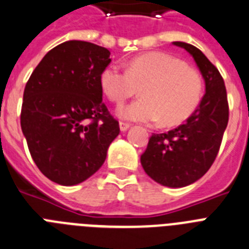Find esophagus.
I'll return each instance as SVG.
<instances>
[{
  "label": "esophagus",
  "mask_w": 249,
  "mask_h": 249,
  "mask_svg": "<svg viewBox=\"0 0 249 249\" xmlns=\"http://www.w3.org/2000/svg\"><path fill=\"white\" fill-rule=\"evenodd\" d=\"M131 127V124L129 123H126V122H120V128L122 132H124V131H127V129Z\"/></svg>",
  "instance_id": "esophagus-1"
}]
</instances>
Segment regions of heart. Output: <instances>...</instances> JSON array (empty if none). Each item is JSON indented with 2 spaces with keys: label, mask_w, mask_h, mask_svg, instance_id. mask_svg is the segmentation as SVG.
Listing matches in <instances>:
<instances>
[{
  "label": "heart",
  "mask_w": 249,
  "mask_h": 249,
  "mask_svg": "<svg viewBox=\"0 0 249 249\" xmlns=\"http://www.w3.org/2000/svg\"><path fill=\"white\" fill-rule=\"evenodd\" d=\"M99 84L116 104L141 93V98L122 106L118 116L128 121L178 126L194 113L203 97V78L179 58L151 52L131 59L127 70L109 64L99 74Z\"/></svg>",
  "instance_id": "obj_1"
}]
</instances>
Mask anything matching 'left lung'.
Masks as SVG:
<instances>
[{
  "label": "left lung",
  "mask_w": 249,
  "mask_h": 249,
  "mask_svg": "<svg viewBox=\"0 0 249 249\" xmlns=\"http://www.w3.org/2000/svg\"><path fill=\"white\" fill-rule=\"evenodd\" d=\"M194 58L205 80V94L184 124L166 133H154L141 165L163 186L182 188L199 180L215 160L228 124L227 89L219 70L194 45L175 41Z\"/></svg>",
  "instance_id": "1"
}]
</instances>
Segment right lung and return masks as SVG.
Wrapping results in <instances>:
<instances>
[{"instance_id":"right-lung-1","label":"right lung","mask_w":249,"mask_h":249,"mask_svg":"<svg viewBox=\"0 0 249 249\" xmlns=\"http://www.w3.org/2000/svg\"><path fill=\"white\" fill-rule=\"evenodd\" d=\"M109 55L92 42L65 41L42 58L27 80L21 128L36 166L56 184L76 185L97 173L120 135L99 84Z\"/></svg>"}]
</instances>
